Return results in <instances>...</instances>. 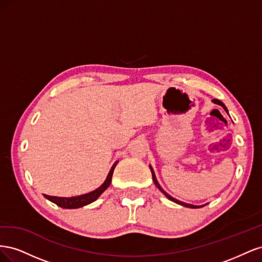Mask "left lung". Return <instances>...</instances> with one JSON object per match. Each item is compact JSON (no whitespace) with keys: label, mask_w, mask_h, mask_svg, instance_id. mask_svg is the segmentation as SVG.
Returning a JSON list of instances; mask_svg holds the SVG:
<instances>
[{"label":"left lung","mask_w":262,"mask_h":262,"mask_svg":"<svg viewBox=\"0 0 262 262\" xmlns=\"http://www.w3.org/2000/svg\"><path fill=\"white\" fill-rule=\"evenodd\" d=\"M213 102L214 104H217V105H220V106H222L223 107L224 109H225V112L227 113V108L225 107V105L223 104V102H222L221 100H219V99H213ZM150 168V171H152V177H153V180H154V184L156 185V187L161 190V191L168 198V199L170 200V201H173V202H176V203H178V204H180V205H184V207H187V208H191V209H198V208H200V207H198V205H192V204H188V203H185V202H181V201H178V200H176L175 198H172V196H170L168 193H166L164 190L162 189V187L160 186V184H158V181H157V179H156V177H155V173H154V170H153V168L152 167H149Z\"/></svg>","instance_id":"8db88e82"}]
</instances>
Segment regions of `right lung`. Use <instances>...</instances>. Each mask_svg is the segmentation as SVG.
Here are the masks:
<instances>
[{"label":"right lung","mask_w":262,"mask_h":262,"mask_svg":"<svg viewBox=\"0 0 262 262\" xmlns=\"http://www.w3.org/2000/svg\"><path fill=\"white\" fill-rule=\"evenodd\" d=\"M116 165H117V162L114 164L113 168L110 169L106 181L98 189H96L93 192L86 193L83 195H78V196H73V198H61V196H52V195L45 194V198H47V199L50 200L51 202L55 203L57 205H59V207H61L63 209H77V208L84 207V205H86V204H90L96 200L97 198L109 187L110 182H112L113 173H114V169L116 167Z\"/></svg>","instance_id":"obj_1"}]
</instances>
